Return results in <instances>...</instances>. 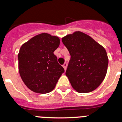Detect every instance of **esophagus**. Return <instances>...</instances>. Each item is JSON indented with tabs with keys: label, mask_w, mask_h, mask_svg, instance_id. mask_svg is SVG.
I'll list each match as a JSON object with an SVG mask.
<instances>
[{
	"label": "esophagus",
	"mask_w": 122,
	"mask_h": 122,
	"mask_svg": "<svg viewBox=\"0 0 122 122\" xmlns=\"http://www.w3.org/2000/svg\"><path fill=\"white\" fill-rule=\"evenodd\" d=\"M63 67H64V70H66V68H67V63H64V64H63Z\"/></svg>",
	"instance_id": "obj_1"
}]
</instances>
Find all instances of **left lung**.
<instances>
[{"label": "left lung", "instance_id": "8db88e82", "mask_svg": "<svg viewBox=\"0 0 122 122\" xmlns=\"http://www.w3.org/2000/svg\"><path fill=\"white\" fill-rule=\"evenodd\" d=\"M62 41L71 55L66 75L73 89L80 93L94 91L107 74L108 59L105 48L81 31L67 35Z\"/></svg>", "mask_w": 122, "mask_h": 122}]
</instances>
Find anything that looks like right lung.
<instances>
[{
    "label": "right lung",
    "mask_w": 122,
    "mask_h": 122,
    "mask_svg": "<svg viewBox=\"0 0 122 122\" xmlns=\"http://www.w3.org/2000/svg\"><path fill=\"white\" fill-rule=\"evenodd\" d=\"M60 43L58 36L41 33L22 45L18 55V71L28 89L36 93L53 91L64 69L54 51Z\"/></svg>",
    "instance_id": "add662e5"
}]
</instances>
